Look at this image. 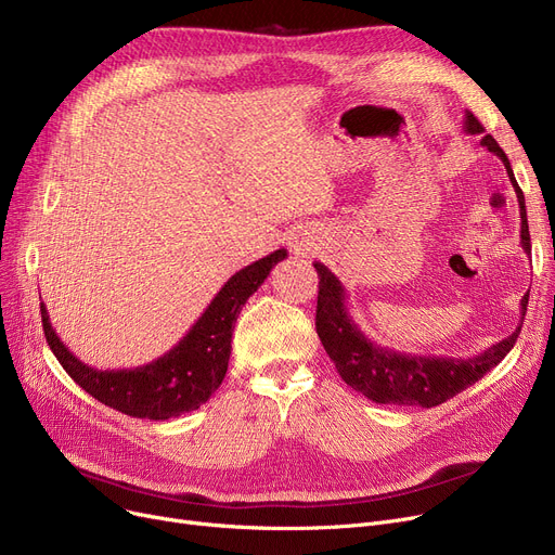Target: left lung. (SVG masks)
Instances as JSON below:
<instances>
[{
    "instance_id": "obj_1",
    "label": "left lung",
    "mask_w": 555,
    "mask_h": 555,
    "mask_svg": "<svg viewBox=\"0 0 555 555\" xmlns=\"http://www.w3.org/2000/svg\"><path fill=\"white\" fill-rule=\"evenodd\" d=\"M463 130L468 134H483V126L479 124L473 112H465ZM488 153L498 155L508 172V180L515 189L521 216V249L531 254V236L527 220V204L524 193L517 186L511 162L500 143L490 134L481 139ZM319 276V295H317V335L322 339L328 358L335 362L341 380L380 404H404V406H436L463 389H468L477 380L498 366L517 341L521 324L506 339L492 344L481 356L475 358H446V356H416L400 353L393 348L371 341L353 322L351 312L346 308V289L341 281L324 266L314 262ZM521 322L527 314L529 293L521 297Z\"/></svg>"
}]
</instances>
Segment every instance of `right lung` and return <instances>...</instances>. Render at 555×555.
Listing matches in <instances>:
<instances>
[{
    "label": "right lung",
    "mask_w": 555,
    "mask_h": 555,
    "mask_svg": "<svg viewBox=\"0 0 555 555\" xmlns=\"http://www.w3.org/2000/svg\"><path fill=\"white\" fill-rule=\"evenodd\" d=\"M285 256V249H276L233 274L191 331L168 353L143 366L103 371L80 362L55 335L49 312L40 304L44 337L72 380L112 410L151 421L182 416L207 402L222 385L231 356L233 324L245 301Z\"/></svg>",
    "instance_id": "add662e5"
}]
</instances>
